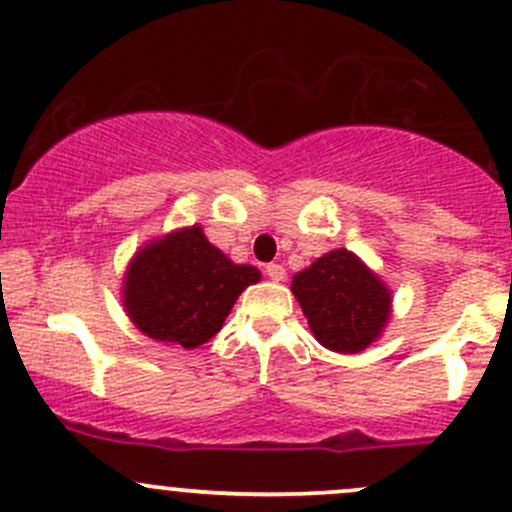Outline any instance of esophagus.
Returning <instances> with one entry per match:
<instances>
[{
	"label": "esophagus",
	"instance_id": "1",
	"mask_svg": "<svg viewBox=\"0 0 512 512\" xmlns=\"http://www.w3.org/2000/svg\"><path fill=\"white\" fill-rule=\"evenodd\" d=\"M265 272H267V277L272 279V282H282V279L287 277V272H284V267H282V265H274V262H272V265L265 267Z\"/></svg>",
	"mask_w": 512,
	"mask_h": 512
}]
</instances>
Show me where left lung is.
Returning a JSON list of instances; mask_svg holds the SVG:
<instances>
[{"label":"left lung","instance_id":"1","mask_svg":"<svg viewBox=\"0 0 512 512\" xmlns=\"http://www.w3.org/2000/svg\"><path fill=\"white\" fill-rule=\"evenodd\" d=\"M292 292L316 341L336 353L365 351L378 341L392 311L390 289L346 247L294 274Z\"/></svg>","mask_w":512,"mask_h":512}]
</instances>
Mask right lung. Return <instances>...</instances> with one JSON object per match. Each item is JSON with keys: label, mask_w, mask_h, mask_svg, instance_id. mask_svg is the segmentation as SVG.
Listing matches in <instances>:
<instances>
[{"label": "right lung", "mask_w": 512, "mask_h": 512, "mask_svg": "<svg viewBox=\"0 0 512 512\" xmlns=\"http://www.w3.org/2000/svg\"><path fill=\"white\" fill-rule=\"evenodd\" d=\"M260 270L235 265L201 225L174 230L129 262L122 301L132 324L154 341L198 348L223 328L235 299L260 282Z\"/></svg>", "instance_id": "add662e5"}]
</instances>
